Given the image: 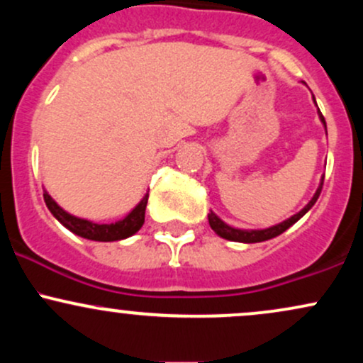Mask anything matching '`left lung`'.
Masks as SVG:
<instances>
[{
    "label": "left lung",
    "instance_id": "obj_1",
    "mask_svg": "<svg viewBox=\"0 0 363 363\" xmlns=\"http://www.w3.org/2000/svg\"><path fill=\"white\" fill-rule=\"evenodd\" d=\"M319 118H320V121H323V123H324V126H326V121H324L323 114H320V112H319ZM323 184H324V177H323V181H320V186L318 187V191H315L314 198L311 199L309 205L303 208L302 211H298L297 215H294V216H291V218L285 220V222L274 225V227L264 228V230H239V228L228 227V225L223 223L222 220H220L218 216H216V215L213 213V211H211V213L208 215V222H210V227L213 228V230H215L216 234H218L220 237H223V239H228V240H234V242L252 244V242H262V240H269V239H273V237L283 234V232H285L286 228L291 227V225L297 222V220H301L302 216L306 215L307 211H309L312 206H314V203L318 201L320 191H323Z\"/></svg>",
    "mask_w": 363,
    "mask_h": 363
}]
</instances>
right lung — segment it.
Here are the masks:
<instances>
[{
	"mask_svg": "<svg viewBox=\"0 0 363 363\" xmlns=\"http://www.w3.org/2000/svg\"><path fill=\"white\" fill-rule=\"evenodd\" d=\"M44 201L45 205H48L49 211H51L68 230H72L73 234L80 235L83 239L99 240V242H111V240L126 239V237L136 234V232L140 230L141 225L145 222V210H147L148 194L141 199L140 205L136 206L126 218H123L121 222L116 223H94L89 222V220L77 218V216L66 213L62 208L57 206L56 201H54L48 193H44Z\"/></svg>",
	"mask_w": 363,
	"mask_h": 363,
	"instance_id": "obj_1",
	"label": "right lung"
}]
</instances>
